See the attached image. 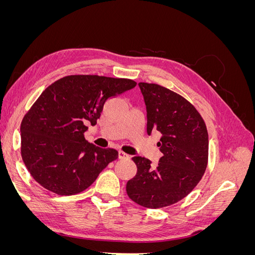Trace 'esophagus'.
<instances>
[{"label":"esophagus","mask_w":255,"mask_h":255,"mask_svg":"<svg viewBox=\"0 0 255 255\" xmlns=\"http://www.w3.org/2000/svg\"><path fill=\"white\" fill-rule=\"evenodd\" d=\"M129 156L128 155L127 153H125L123 151H119V158L120 159H126V158H128Z\"/></svg>","instance_id":"34e87169"}]
</instances>
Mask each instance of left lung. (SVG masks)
<instances>
[{
	"label": "left lung",
	"instance_id": "8db88e82",
	"mask_svg": "<svg viewBox=\"0 0 255 255\" xmlns=\"http://www.w3.org/2000/svg\"><path fill=\"white\" fill-rule=\"evenodd\" d=\"M146 110V133L161 134L163 153L156 167L141 156L132 159L137 173L127 184L128 196L148 208L179 202L202 179L208 159L204 120L186 99L157 84L139 83Z\"/></svg>",
	"mask_w": 255,
	"mask_h": 255
}]
</instances>
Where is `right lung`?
<instances>
[{
    "instance_id": "right-lung-1",
    "label": "right lung",
    "mask_w": 255,
    "mask_h": 255,
    "mask_svg": "<svg viewBox=\"0 0 255 255\" xmlns=\"http://www.w3.org/2000/svg\"><path fill=\"white\" fill-rule=\"evenodd\" d=\"M136 86L128 79L69 75L38 98L21 123V155L30 175L60 196L87 189L118 151L89 143L87 123L97 125L107 100Z\"/></svg>"
}]
</instances>
